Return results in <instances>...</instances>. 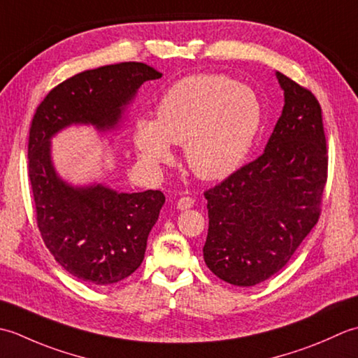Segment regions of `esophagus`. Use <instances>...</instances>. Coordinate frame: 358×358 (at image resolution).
I'll list each match as a JSON object with an SVG mask.
<instances>
[{
    "label": "esophagus",
    "mask_w": 358,
    "mask_h": 358,
    "mask_svg": "<svg viewBox=\"0 0 358 358\" xmlns=\"http://www.w3.org/2000/svg\"><path fill=\"white\" fill-rule=\"evenodd\" d=\"M193 203H194L193 198H189V196H184V198H180L178 201L176 206H178L179 210H187V208H192Z\"/></svg>",
    "instance_id": "34e87169"
}]
</instances>
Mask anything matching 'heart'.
Wrapping results in <instances>:
<instances>
[{"label":"heart","instance_id":"b5f03b06","mask_svg":"<svg viewBox=\"0 0 358 358\" xmlns=\"http://www.w3.org/2000/svg\"><path fill=\"white\" fill-rule=\"evenodd\" d=\"M262 114L250 86L220 74L185 77L165 92L156 120H136L134 145L145 164L157 166L171 160V143H184L196 176L222 179L249 155Z\"/></svg>","mask_w":358,"mask_h":358}]
</instances>
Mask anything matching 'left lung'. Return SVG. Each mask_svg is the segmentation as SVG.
Here are the masks:
<instances>
[{
	"label": "left lung",
	"mask_w": 358,
	"mask_h": 358,
	"mask_svg": "<svg viewBox=\"0 0 358 358\" xmlns=\"http://www.w3.org/2000/svg\"><path fill=\"white\" fill-rule=\"evenodd\" d=\"M282 114L266 150L206 189L203 259L217 278L249 287L278 273L322 213L327 145L322 106L281 72Z\"/></svg>",
	"instance_id": "left-lung-1"
}]
</instances>
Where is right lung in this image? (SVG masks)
<instances>
[{"label": "right lung", "instance_id": "right-lung-1", "mask_svg": "<svg viewBox=\"0 0 358 358\" xmlns=\"http://www.w3.org/2000/svg\"><path fill=\"white\" fill-rule=\"evenodd\" d=\"M160 77L137 62L80 72L57 85L34 114L27 166L36 225L58 264L87 284L119 282L142 264L165 196L159 189L129 194L100 184H66L50 162V137L72 123L114 128L143 82Z\"/></svg>", "mask_w": 358, "mask_h": 358}]
</instances>
